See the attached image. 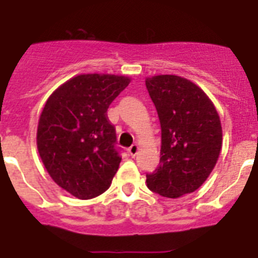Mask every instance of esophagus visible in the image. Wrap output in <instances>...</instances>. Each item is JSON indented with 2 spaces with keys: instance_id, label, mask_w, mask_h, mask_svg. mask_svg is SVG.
<instances>
[{
  "instance_id": "obj_1",
  "label": "esophagus",
  "mask_w": 258,
  "mask_h": 258,
  "mask_svg": "<svg viewBox=\"0 0 258 258\" xmlns=\"http://www.w3.org/2000/svg\"><path fill=\"white\" fill-rule=\"evenodd\" d=\"M138 151H139V146L138 145H133L128 149V154L131 155V157H135V155L138 154Z\"/></svg>"
}]
</instances>
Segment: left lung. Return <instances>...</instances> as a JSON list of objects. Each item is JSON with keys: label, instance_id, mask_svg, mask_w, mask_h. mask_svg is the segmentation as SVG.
Wrapping results in <instances>:
<instances>
[{"label": "left lung", "instance_id": "obj_1", "mask_svg": "<svg viewBox=\"0 0 258 258\" xmlns=\"http://www.w3.org/2000/svg\"><path fill=\"white\" fill-rule=\"evenodd\" d=\"M161 121L159 166L147 174V187L179 198L208 179L222 149V127L216 105L205 91L176 75L146 78Z\"/></svg>", "mask_w": 258, "mask_h": 258}]
</instances>
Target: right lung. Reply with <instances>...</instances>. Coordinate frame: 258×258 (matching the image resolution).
<instances>
[{
    "label": "right lung",
    "instance_id": "add662e5",
    "mask_svg": "<svg viewBox=\"0 0 258 258\" xmlns=\"http://www.w3.org/2000/svg\"><path fill=\"white\" fill-rule=\"evenodd\" d=\"M130 82L121 75H78L54 89L42 108L40 158L50 178L79 200L103 194L119 169L121 158L107 109Z\"/></svg>",
    "mask_w": 258,
    "mask_h": 258
}]
</instances>
